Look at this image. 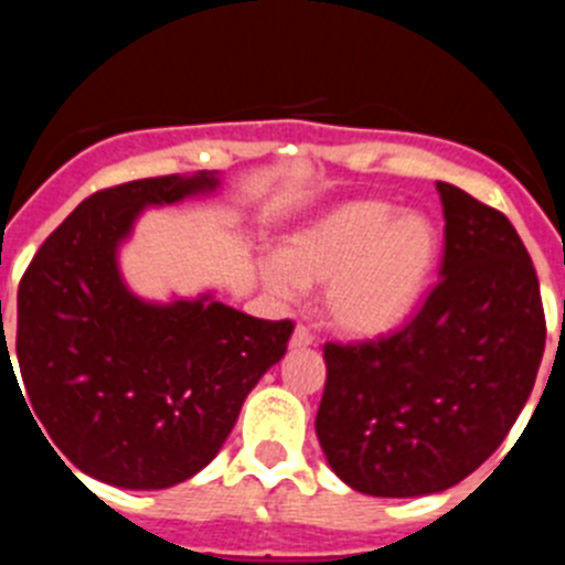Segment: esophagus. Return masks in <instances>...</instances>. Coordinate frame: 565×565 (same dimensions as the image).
<instances>
[{"instance_id": "1", "label": "esophagus", "mask_w": 565, "mask_h": 565, "mask_svg": "<svg viewBox=\"0 0 565 565\" xmlns=\"http://www.w3.org/2000/svg\"><path fill=\"white\" fill-rule=\"evenodd\" d=\"M312 343H315V334L309 332L307 327H295L292 338H289V345H292V349H307V345Z\"/></svg>"}]
</instances>
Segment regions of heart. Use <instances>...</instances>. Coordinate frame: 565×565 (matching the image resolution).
Segmentation results:
<instances>
[{"label":"heart","mask_w":565,"mask_h":565,"mask_svg":"<svg viewBox=\"0 0 565 565\" xmlns=\"http://www.w3.org/2000/svg\"><path fill=\"white\" fill-rule=\"evenodd\" d=\"M439 258V231L422 211L352 200L295 231L264 278L276 292L323 287V315L349 338H380L422 301Z\"/></svg>","instance_id":"obj_1"}]
</instances>
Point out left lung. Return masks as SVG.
Segmentation results:
<instances>
[{"instance_id":"8db88e82","label":"left lung","mask_w":565,"mask_h":565,"mask_svg":"<svg viewBox=\"0 0 565 565\" xmlns=\"http://www.w3.org/2000/svg\"><path fill=\"white\" fill-rule=\"evenodd\" d=\"M439 284L408 327L327 343L318 441L352 490L416 498L484 465L523 411L546 345L541 284L512 222L450 182Z\"/></svg>"}]
</instances>
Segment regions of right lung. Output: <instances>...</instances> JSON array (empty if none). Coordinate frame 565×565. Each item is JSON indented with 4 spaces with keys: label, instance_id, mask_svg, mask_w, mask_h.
I'll return each mask as SVG.
<instances>
[{
    "label": "right lung",
    "instance_id": "obj_1",
    "mask_svg": "<svg viewBox=\"0 0 565 565\" xmlns=\"http://www.w3.org/2000/svg\"><path fill=\"white\" fill-rule=\"evenodd\" d=\"M220 185L216 171H196L98 191L50 233L22 276L17 358L30 416L53 454L89 479L166 490L196 476L287 352L292 320L253 318L213 292L146 301L124 281L118 253L140 213ZM10 365L4 345L2 371Z\"/></svg>",
    "mask_w": 565,
    "mask_h": 565
}]
</instances>
